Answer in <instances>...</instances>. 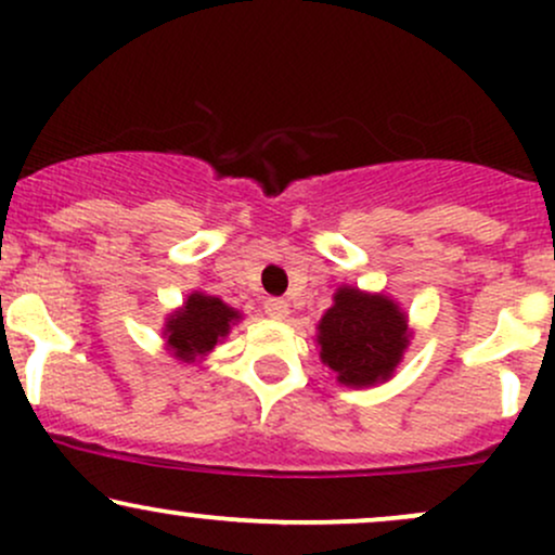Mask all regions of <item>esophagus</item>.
I'll return each instance as SVG.
<instances>
[{"instance_id": "obj_1", "label": "esophagus", "mask_w": 555, "mask_h": 555, "mask_svg": "<svg viewBox=\"0 0 555 555\" xmlns=\"http://www.w3.org/2000/svg\"><path fill=\"white\" fill-rule=\"evenodd\" d=\"M263 310H266V315L276 318V321H282V318L289 315V305H286L284 299H279V297H269V299H266Z\"/></svg>"}]
</instances>
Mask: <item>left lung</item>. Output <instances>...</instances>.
Listing matches in <instances>:
<instances>
[{"label":"left lung","mask_w":555,"mask_h":555,"mask_svg":"<svg viewBox=\"0 0 555 555\" xmlns=\"http://www.w3.org/2000/svg\"><path fill=\"white\" fill-rule=\"evenodd\" d=\"M315 341L336 380L362 388L391 378L410 344V328L393 299L339 286L334 305L318 323Z\"/></svg>","instance_id":"left-lung-1"}]
</instances>
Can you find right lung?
<instances>
[{"mask_svg":"<svg viewBox=\"0 0 555 555\" xmlns=\"http://www.w3.org/2000/svg\"><path fill=\"white\" fill-rule=\"evenodd\" d=\"M240 318L237 310L229 308L224 299L193 292L182 308L167 318L164 339L177 360L195 362L211 352Z\"/></svg>","mask_w":555,"mask_h":555,"instance_id":"add662e5","label":"right lung"}]
</instances>
